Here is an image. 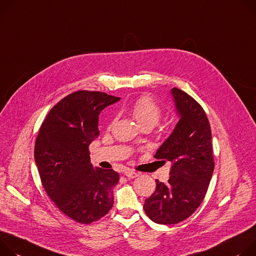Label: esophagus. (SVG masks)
Listing matches in <instances>:
<instances>
[{"label": "esophagus", "mask_w": 256, "mask_h": 256, "mask_svg": "<svg viewBox=\"0 0 256 256\" xmlns=\"http://www.w3.org/2000/svg\"><path fill=\"white\" fill-rule=\"evenodd\" d=\"M124 175L126 176V177H128L129 179H134V178H136L137 176H138V173H136V172H134V171H132V170H125V172H124Z\"/></svg>", "instance_id": "obj_1"}]
</instances>
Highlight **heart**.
Listing matches in <instances>:
<instances>
[{
  "label": "heart",
  "instance_id": "obj_1",
  "mask_svg": "<svg viewBox=\"0 0 256 256\" xmlns=\"http://www.w3.org/2000/svg\"><path fill=\"white\" fill-rule=\"evenodd\" d=\"M130 110L140 126L154 127L162 116L160 106L150 96L138 98L131 106Z\"/></svg>",
  "mask_w": 256,
  "mask_h": 256
}]
</instances>
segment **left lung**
<instances>
[{
	"instance_id": "8db88e82",
	"label": "left lung",
	"mask_w": 256,
	"mask_h": 256,
	"mask_svg": "<svg viewBox=\"0 0 256 256\" xmlns=\"http://www.w3.org/2000/svg\"><path fill=\"white\" fill-rule=\"evenodd\" d=\"M180 119L154 154L172 162L168 183L156 188L144 202V212L154 222L173 224L189 218L206 194L214 162L212 130L202 106L179 88L171 90Z\"/></svg>"
}]
</instances>
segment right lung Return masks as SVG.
Returning a JSON list of instances; mask_svg holds the SVG:
<instances>
[{
	"label": "right lung",
	"mask_w": 256,
	"mask_h": 256,
	"mask_svg": "<svg viewBox=\"0 0 256 256\" xmlns=\"http://www.w3.org/2000/svg\"><path fill=\"white\" fill-rule=\"evenodd\" d=\"M120 98L79 90L48 112L36 140L34 158L42 184L63 214L81 224L106 216L119 182L114 170L94 168L88 146L98 138V116Z\"/></svg>",
	"instance_id": "obj_1"
}]
</instances>
